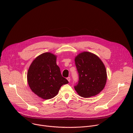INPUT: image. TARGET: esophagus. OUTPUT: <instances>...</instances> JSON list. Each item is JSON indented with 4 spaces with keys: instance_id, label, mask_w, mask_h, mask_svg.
Wrapping results in <instances>:
<instances>
[{
    "instance_id": "esophagus-1",
    "label": "esophagus",
    "mask_w": 133,
    "mask_h": 133,
    "mask_svg": "<svg viewBox=\"0 0 133 133\" xmlns=\"http://www.w3.org/2000/svg\"><path fill=\"white\" fill-rule=\"evenodd\" d=\"M67 79L68 80V81L69 82H70V77H68L67 78Z\"/></svg>"
}]
</instances>
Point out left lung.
I'll use <instances>...</instances> for the list:
<instances>
[{"label": "left lung", "mask_w": 133, "mask_h": 133, "mask_svg": "<svg viewBox=\"0 0 133 133\" xmlns=\"http://www.w3.org/2000/svg\"><path fill=\"white\" fill-rule=\"evenodd\" d=\"M79 80L74 86L79 95L84 98L96 95L104 88L107 80L105 67L94 54L83 52L75 59Z\"/></svg>", "instance_id": "1"}]
</instances>
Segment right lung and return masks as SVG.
Wrapping results in <instances>:
<instances>
[{"label": "right lung", "mask_w": 133, "mask_h": 133, "mask_svg": "<svg viewBox=\"0 0 133 133\" xmlns=\"http://www.w3.org/2000/svg\"><path fill=\"white\" fill-rule=\"evenodd\" d=\"M27 81L31 90L44 99L54 97L61 86L68 83L56 64V57L50 52L38 56L30 65Z\"/></svg>", "instance_id": "right-lung-1"}]
</instances>
